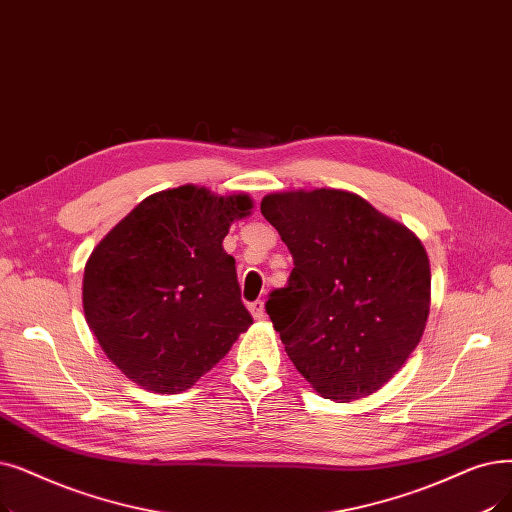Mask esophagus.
<instances>
[{
	"label": "esophagus",
	"mask_w": 512,
	"mask_h": 512,
	"mask_svg": "<svg viewBox=\"0 0 512 512\" xmlns=\"http://www.w3.org/2000/svg\"><path fill=\"white\" fill-rule=\"evenodd\" d=\"M249 311H251V316H253L255 320H263V318H265L263 301H253V303H249Z\"/></svg>",
	"instance_id": "1"
}]
</instances>
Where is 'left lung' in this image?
<instances>
[{"label":"left lung","instance_id":"8db88e82","mask_svg":"<svg viewBox=\"0 0 512 512\" xmlns=\"http://www.w3.org/2000/svg\"><path fill=\"white\" fill-rule=\"evenodd\" d=\"M261 215L295 263L265 303L288 358L326 399L379 391L427 324L431 270L420 240L343 190L268 194Z\"/></svg>","mask_w":512,"mask_h":512}]
</instances>
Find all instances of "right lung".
I'll return each mask as SVG.
<instances>
[{
    "label": "right lung",
    "instance_id": "obj_1",
    "mask_svg": "<svg viewBox=\"0 0 512 512\" xmlns=\"http://www.w3.org/2000/svg\"><path fill=\"white\" fill-rule=\"evenodd\" d=\"M247 194L180 186L152 194L85 265L83 311L104 353L133 383L190 389L253 324L234 257L221 247Z\"/></svg>",
    "mask_w": 512,
    "mask_h": 512
}]
</instances>
